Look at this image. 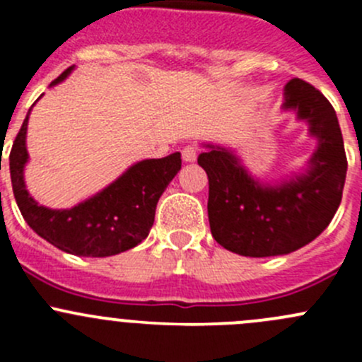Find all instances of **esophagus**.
<instances>
[{"mask_svg": "<svg viewBox=\"0 0 362 362\" xmlns=\"http://www.w3.org/2000/svg\"><path fill=\"white\" fill-rule=\"evenodd\" d=\"M182 159H184L185 163H194V160L198 159V147H194V145L184 147V151H182Z\"/></svg>", "mask_w": 362, "mask_h": 362, "instance_id": "1", "label": "esophagus"}]
</instances>
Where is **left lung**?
Wrapping results in <instances>:
<instances>
[{
  "label": "left lung",
  "instance_id": "1",
  "mask_svg": "<svg viewBox=\"0 0 362 362\" xmlns=\"http://www.w3.org/2000/svg\"><path fill=\"white\" fill-rule=\"evenodd\" d=\"M286 110L310 124L319 147L306 175L262 187L229 151L210 147L198 164L208 175V221L215 242L245 257L294 252L329 226L341 203L346 156L333 105L312 83L286 86Z\"/></svg>",
  "mask_w": 362,
  "mask_h": 362
}]
</instances>
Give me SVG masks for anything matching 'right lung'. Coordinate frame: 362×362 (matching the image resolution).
I'll list each match as a JSON object with an SVG mask.
<instances>
[{
	"label": "right lung",
	"instance_id": "obj_1",
	"mask_svg": "<svg viewBox=\"0 0 362 362\" xmlns=\"http://www.w3.org/2000/svg\"><path fill=\"white\" fill-rule=\"evenodd\" d=\"M69 71L71 68L64 69L52 86ZM28 119L29 112L10 151V177L17 206L29 228L57 249L83 257H108L144 242L154 224L160 194L180 170V152L140 160L87 202L69 210H50L36 203L24 185Z\"/></svg>",
	"mask_w": 362,
	"mask_h": 362
}]
</instances>
